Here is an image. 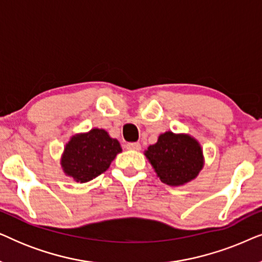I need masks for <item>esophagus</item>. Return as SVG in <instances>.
<instances>
[{
	"mask_svg": "<svg viewBox=\"0 0 262 262\" xmlns=\"http://www.w3.org/2000/svg\"><path fill=\"white\" fill-rule=\"evenodd\" d=\"M126 149L132 150V151H139L141 150V144L139 143H127Z\"/></svg>",
	"mask_w": 262,
	"mask_h": 262,
	"instance_id": "1",
	"label": "esophagus"
}]
</instances>
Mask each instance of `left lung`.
Listing matches in <instances>:
<instances>
[{
    "label": "left lung",
    "mask_w": 262,
    "mask_h": 262,
    "mask_svg": "<svg viewBox=\"0 0 262 262\" xmlns=\"http://www.w3.org/2000/svg\"><path fill=\"white\" fill-rule=\"evenodd\" d=\"M157 178L168 186H184L198 177L205 164L203 148L193 136L166 131L144 151Z\"/></svg>",
    "instance_id": "1"
}]
</instances>
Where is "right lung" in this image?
<instances>
[{"mask_svg":"<svg viewBox=\"0 0 262 262\" xmlns=\"http://www.w3.org/2000/svg\"><path fill=\"white\" fill-rule=\"evenodd\" d=\"M121 151L117 138L103 128L94 127L71 136L60 156V167L67 177L84 184L108 169Z\"/></svg>","mask_w":262,"mask_h":262,"instance_id":"obj_1","label":"right lung"}]
</instances>
